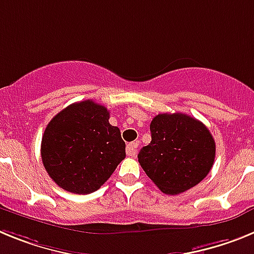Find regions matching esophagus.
<instances>
[{
  "instance_id": "obj_1",
  "label": "esophagus",
  "mask_w": 254,
  "mask_h": 254,
  "mask_svg": "<svg viewBox=\"0 0 254 254\" xmlns=\"http://www.w3.org/2000/svg\"><path fill=\"white\" fill-rule=\"evenodd\" d=\"M137 147H138V142H131L127 145V155L128 156H134V155L137 154Z\"/></svg>"
}]
</instances>
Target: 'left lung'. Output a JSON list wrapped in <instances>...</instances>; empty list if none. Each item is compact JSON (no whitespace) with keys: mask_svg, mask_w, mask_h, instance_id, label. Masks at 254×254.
<instances>
[{"mask_svg":"<svg viewBox=\"0 0 254 254\" xmlns=\"http://www.w3.org/2000/svg\"><path fill=\"white\" fill-rule=\"evenodd\" d=\"M151 142L138 152V163L167 194L194 187L212 168L215 141L202 122L183 113L155 116L150 125Z\"/></svg>","mask_w":254,"mask_h":254,"instance_id":"1","label":"left lung"}]
</instances>
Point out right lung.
I'll list each match as a JSON object with an SVG mask.
<instances>
[{"label": "right lung", "mask_w": 254, "mask_h": 254, "mask_svg": "<svg viewBox=\"0 0 254 254\" xmlns=\"http://www.w3.org/2000/svg\"><path fill=\"white\" fill-rule=\"evenodd\" d=\"M40 155L47 173L64 190L87 194L99 190L126 158L121 131L109 112L93 100L73 103L46 127Z\"/></svg>", "instance_id": "right-lung-1"}]
</instances>
